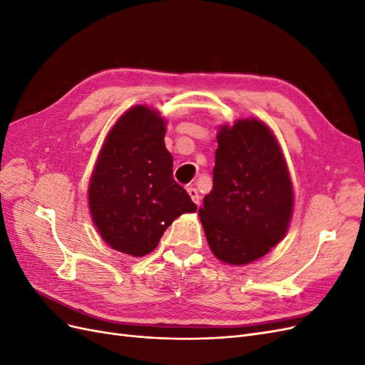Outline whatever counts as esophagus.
Here are the masks:
<instances>
[{
	"label": "esophagus",
	"mask_w": 365,
	"mask_h": 365,
	"mask_svg": "<svg viewBox=\"0 0 365 365\" xmlns=\"http://www.w3.org/2000/svg\"><path fill=\"white\" fill-rule=\"evenodd\" d=\"M187 192H189V195H190V197H192V201L196 204V205H200L201 204V195H200V192H197L195 187H187Z\"/></svg>",
	"instance_id": "34e87169"
}]
</instances>
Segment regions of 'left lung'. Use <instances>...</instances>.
Here are the masks:
<instances>
[{
    "label": "left lung",
    "mask_w": 365,
    "mask_h": 365,
    "mask_svg": "<svg viewBox=\"0 0 365 365\" xmlns=\"http://www.w3.org/2000/svg\"><path fill=\"white\" fill-rule=\"evenodd\" d=\"M216 140L213 189L197 213L216 259L239 267L263 257L288 233L294 185L279 141L262 120L219 126Z\"/></svg>",
    "instance_id": "1"
}]
</instances>
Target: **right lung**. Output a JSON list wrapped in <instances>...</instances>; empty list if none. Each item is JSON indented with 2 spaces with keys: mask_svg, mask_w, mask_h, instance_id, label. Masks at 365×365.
I'll use <instances>...</instances> for the list:
<instances>
[{
  "mask_svg": "<svg viewBox=\"0 0 365 365\" xmlns=\"http://www.w3.org/2000/svg\"><path fill=\"white\" fill-rule=\"evenodd\" d=\"M165 125L148 105L129 108L109 129L88 185L96 230L113 250L132 257L152 252L176 217L196 212L173 180Z\"/></svg>",
  "mask_w": 365,
  "mask_h": 365,
  "instance_id": "obj_1",
  "label": "right lung"
}]
</instances>
